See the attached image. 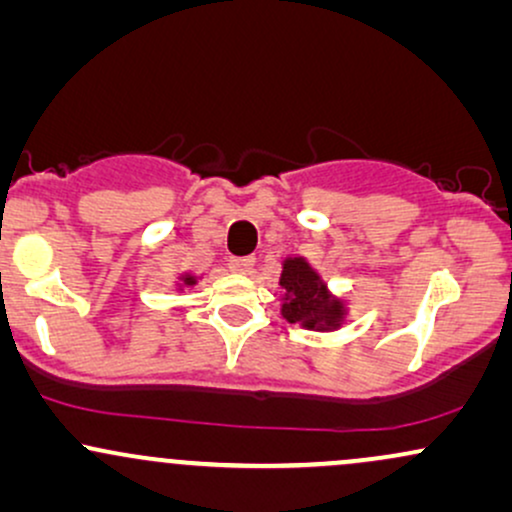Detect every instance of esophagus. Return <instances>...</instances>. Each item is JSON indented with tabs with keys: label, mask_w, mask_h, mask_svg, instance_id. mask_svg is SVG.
<instances>
[{
	"label": "esophagus",
	"mask_w": 512,
	"mask_h": 512,
	"mask_svg": "<svg viewBox=\"0 0 512 512\" xmlns=\"http://www.w3.org/2000/svg\"><path fill=\"white\" fill-rule=\"evenodd\" d=\"M228 267H231V272L250 274L252 267H255V257H231V260H228Z\"/></svg>",
	"instance_id": "34e87169"
}]
</instances>
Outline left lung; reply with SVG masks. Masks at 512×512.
Returning <instances> with one entry per match:
<instances>
[{
  "label": "left lung",
  "mask_w": 512,
  "mask_h": 512,
  "mask_svg": "<svg viewBox=\"0 0 512 512\" xmlns=\"http://www.w3.org/2000/svg\"><path fill=\"white\" fill-rule=\"evenodd\" d=\"M279 284L286 289L281 315L289 322H301L308 330H334L342 325V301H334L325 281L303 257H289L284 262Z\"/></svg>",
  "instance_id": "1"
}]
</instances>
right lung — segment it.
<instances>
[{
	"label": "right lung",
	"mask_w": 512,
	"mask_h": 512,
	"mask_svg": "<svg viewBox=\"0 0 512 512\" xmlns=\"http://www.w3.org/2000/svg\"><path fill=\"white\" fill-rule=\"evenodd\" d=\"M182 281H185V284H187V286H192V284H195V281H197V279H195V276L185 274V276H182Z\"/></svg>",
	"instance_id": "right-lung-1"
}]
</instances>
